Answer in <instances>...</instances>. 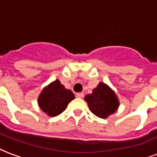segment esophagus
I'll return each mask as SVG.
<instances>
[{
	"mask_svg": "<svg viewBox=\"0 0 157 157\" xmlns=\"http://www.w3.org/2000/svg\"><path fill=\"white\" fill-rule=\"evenodd\" d=\"M76 97L78 98H82L84 97V94H83V92H78L76 94Z\"/></svg>",
	"mask_w": 157,
	"mask_h": 157,
	"instance_id": "obj_1",
	"label": "esophagus"
}]
</instances>
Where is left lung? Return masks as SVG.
Wrapping results in <instances>:
<instances>
[{
	"mask_svg": "<svg viewBox=\"0 0 157 157\" xmlns=\"http://www.w3.org/2000/svg\"><path fill=\"white\" fill-rule=\"evenodd\" d=\"M84 99L88 103L91 111L103 119L116 111L119 106L115 92L104 82H100L92 94H87Z\"/></svg>",
	"mask_w": 157,
	"mask_h": 157,
	"instance_id": "left-lung-1",
	"label": "left lung"
}]
</instances>
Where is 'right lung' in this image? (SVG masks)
Returning <instances> with one entry per match:
<instances>
[{"label":"right lung","instance_id":"right-lung-1","mask_svg":"<svg viewBox=\"0 0 157 157\" xmlns=\"http://www.w3.org/2000/svg\"><path fill=\"white\" fill-rule=\"evenodd\" d=\"M73 99H75L74 93L65 88L59 80H56L42 90L38 104L45 113L54 117L63 112Z\"/></svg>","mask_w":157,"mask_h":157}]
</instances>
